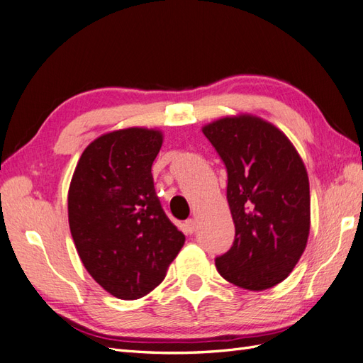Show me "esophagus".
Listing matches in <instances>:
<instances>
[{"label":"esophagus","instance_id":"esophagus-1","mask_svg":"<svg viewBox=\"0 0 363 363\" xmlns=\"http://www.w3.org/2000/svg\"><path fill=\"white\" fill-rule=\"evenodd\" d=\"M184 230H186V233H189V235H192L195 230H196V221L194 218H191V219H188V221L184 223Z\"/></svg>","mask_w":363,"mask_h":363}]
</instances>
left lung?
Instances as JSON below:
<instances>
[{
  "instance_id": "left-lung-1",
  "label": "left lung",
  "mask_w": 363,
  "mask_h": 363,
  "mask_svg": "<svg viewBox=\"0 0 363 363\" xmlns=\"http://www.w3.org/2000/svg\"><path fill=\"white\" fill-rule=\"evenodd\" d=\"M201 130L225 163L236 230L216 269L248 291L276 286L298 263L311 232L304 162L280 128L255 115L224 116Z\"/></svg>"
}]
</instances>
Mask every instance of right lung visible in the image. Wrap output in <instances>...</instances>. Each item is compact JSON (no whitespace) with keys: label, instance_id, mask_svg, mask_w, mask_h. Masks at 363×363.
I'll return each instance as SVG.
<instances>
[{"label":"right lung","instance_id":"1","mask_svg":"<svg viewBox=\"0 0 363 363\" xmlns=\"http://www.w3.org/2000/svg\"><path fill=\"white\" fill-rule=\"evenodd\" d=\"M157 128L108 131L83 151L68 191V219L86 271L119 300H138L163 281L184 235L164 215L151 167Z\"/></svg>","mask_w":363,"mask_h":363}]
</instances>
